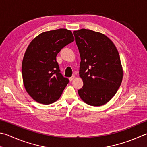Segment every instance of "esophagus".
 <instances>
[{
  "mask_svg": "<svg viewBox=\"0 0 147 147\" xmlns=\"http://www.w3.org/2000/svg\"><path fill=\"white\" fill-rule=\"evenodd\" d=\"M74 78H75V76H71V77H70V78H69V80H70V81H72Z\"/></svg>",
  "mask_w": 147,
  "mask_h": 147,
  "instance_id": "obj_1",
  "label": "esophagus"
}]
</instances>
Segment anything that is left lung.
Segmentation results:
<instances>
[{
    "instance_id": "1",
    "label": "left lung",
    "mask_w": 147,
    "mask_h": 147,
    "mask_svg": "<svg viewBox=\"0 0 147 147\" xmlns=\"http://www.w3.org/2000/svg\"><path fill=\"white\" fill-rule=\"evenodd\" d=\"M74 35L81 56L79 76L84 84L79 95L88 105L102 106L114 96L122 81L118 52L102 33L82 29L74 31Z\"/></svg>"
}]
</instances>
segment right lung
<instances>
[{"label":"right lung","instance_id":"right-lung-1","mask_svg":"<svg viewBox=\"0 0 147 147\" xmlns=\"http://www.w3.org/2000/svg\"><path fill=\"white\" fill-rule=\"evenodd\" d=\"M74 41L70 30L59 29L41 33L27 47L22 61V77L27 92L38 103L56 102L68 84V79L61 74L56 56Z\"/></svg>","mask_w":147,"mask_h":147}]
</instances>
